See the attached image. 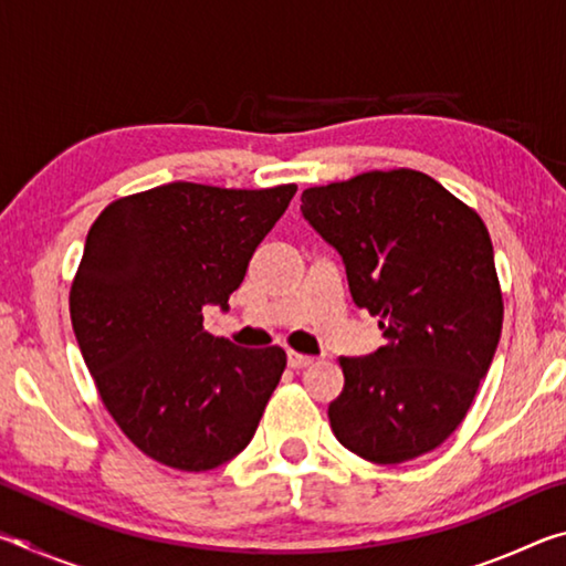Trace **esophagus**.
<instances>
[{"label": "esophagus", "instance_id": "obj_1", "mask_svg": "<svg viewBox=\"0 0 566 566\" xmlns=\"http://www.w3.org/2000/svg\"><path fill=\"white\" fill-rule=\"evenodd\" d=\"M314 361V357H310V354H300V352H286V364H290L292 369H304L310 367V364Z\"/></svg>", "mask_w": 566, "mask_h": 566}]
</instances>
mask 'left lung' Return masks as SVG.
Instances as JSON below:
<instances>
[{
  "instance_id": "obj_1",
  "label": "left lung",
  "mask_w": 566,
  "mask_h": 566,
  "mask_svg": "<svg viewBox=\"0 0 566 566\" xmlns=\"http://www.w3.org/2000/svg\"><path fill=\"white\" fill-rule=\"evenodd\" d=\"M302 214L337 249L354 304L379 317L387 339L369 357L339 359L334 437L375 464L432 452L462 424L500 344L504 304L490 232L415 169L304 189Z\"/></svg>"
}]
</instances>
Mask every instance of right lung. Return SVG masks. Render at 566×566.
<instances>
[{
    "mask_svg": "<svg viewBox=\"0 0 566 566\" xmlns=\"http://www.w3.org/2000/svg\"><path fill=\"white\" fill-rule=\"evenodd\" d=\"M294 191L171 181L92 224L70 292L74 337L112 419L155 462L207 472L252 442L286 354L212 337L202 310H229Z\"/></svg>",
    "mask_w": 566,
    "mask_h": 566,
    "instance_id": "obj_1",
    "label": "right lung"
}]
</instances>
